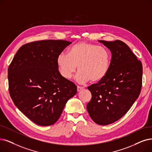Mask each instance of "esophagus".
Masks as SVG:
<instances>
[{"label":"esophagus","mask_w":152,"mask_h":152,"mask_svg":"<svg viewBox=\"0 0 152 152\" xmlns=\"http://www.w3.org/2000/svg\"><path fill=\"white\" fill-rule=\"evenodd\" d=\"M83 88V87H82L77 86V92H80V91H81Z\"/></svg>","instance_id":"1"}]
</instances>
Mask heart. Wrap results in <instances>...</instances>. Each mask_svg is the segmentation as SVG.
Wrapping results in <instances>:
<instances>
[{"mask_svg":"<svg viewBox=\"0 0 152 152\" xmlns=\"http://www.w3.org/2000/svg\"><path fill=\"white\" fill-rule=\"evenodd\" d=\"M110 53L107 48L87 42L73 45L69 54L60 53L57 59L60 74L65 79H70L77 66L76 80L80 83L104 79L110 69Z\"/></svg>","mask_w":152,"mask_h":152,"instance_id":"b5f03b06","label":"heart"}]
</instances>
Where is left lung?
<instances>
[{
	"label": "left lung",
	"instance_id": "obj_1",
	"mask_svg": "<svg viewBox=\"0 0 152 152\" xmlns=\"http://www.w3.org/2000/svg\"><path fill=\"white\" fill-rule=\"evenodd\" d=\"M112 53L104 79L88 87L92 99L87 105L91 118L100 125L111 124L128 112L140 94L143 67L129 47L116 40H99Z\"/></svg>",
	"mask_w": 152,
	"mask_h": 152
}]
</instances>
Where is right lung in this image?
I'll list each match as a JSON object with an SVG mask.
<instances>
[{"instance_id":"obj_1","label":"right lung","mask_w":152,"mask_h":152,"mask_svg":"<svg viewBox=\"0 0 152 152\" xmlns=\"http://www.w3.org/2000/svg\"><path fill=\"white\" fill-rule=\"evenodd\" d=\"M72 42L44 40L22 45L8 69L9 91L15 106L40 126L55 124L77 94L74 83L58 70L57 57Z\"/></svg>"}]
</instances>
